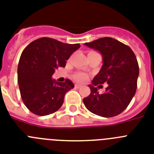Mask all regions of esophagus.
<instances>
[{"instance_id":"1","label":"esophagus","mask_w":154,"mask_h":154,"mask_svg":"<svg viewBox=\"0 0 154 154\" xmlns=\"http://www.w3.org/2000/svg\"><path fill=\"white\" fill-rule=\"evenodd\" d=\"M82 87L81 85H79V84H75V88H81Z\"/></svg>"}]
</instances>
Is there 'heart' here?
<instances>
[{"instance_id": "obj_1", "label": "heart", "mask_w": 154, "mask_h": 154, "mask_svg": "<svg viewBox=\"0 0 154 154\" xmlns=\"http://www.w3.org/2000/svg\"><path fill=\"white\" fill-rule=\"evenodd\" d=\"M73 79H74L75 81H79V82H84V81H87L88 75H87L86 73H76V74H74Z\"/></svg>"}]
</instances>
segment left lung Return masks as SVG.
<instances>
[{"label": "left lung", "mask_w": 154, "mask_h": 154, "mask_svg": "<svg viewBox=\"0 0 154 154\" xmlns=\"http://www.w3.org/2000/svg\"><path fill=\"white\" fill-rule=\"evenodd\" d=\"M85 45L101 53L103 65L94 77L92 85H89L91 94L83 99L84 104L97 116L105 118L118 116L126 109L136 93L140 72L136 55L128 45L110 37L98 38ZM105 82L109 86L105 93L99 94L94 86Z\"/></svg>", "instance_id": "obj_1"}]
</instances>
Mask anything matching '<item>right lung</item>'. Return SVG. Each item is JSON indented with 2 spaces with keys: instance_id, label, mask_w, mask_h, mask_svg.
Returning a JSON list of instances; mask_svg holds the SVG:
<instances>
[{
  "instance_id": "obj_1",
  "label": "right lung",
  "mask_w": 154,
  "mask_h": 154,
  "mask_svg": "<svg viewBox=\"0 0 154 154\" xmlns=\"http://www.w3.org/2000/svg\"><path fill=\"white\" fill-rule=\"evenodd\" d=\"M81 47L43 37L25 48L18 66V82L21 99L30 112L47 116L62 106L65 94L74 88L69 79L57 82L52 78L55 69L66 66L70 55Z\"/></svg>"
}]
</instances>
